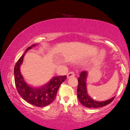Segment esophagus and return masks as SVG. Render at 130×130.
Listing matches in <instances>:
<instances>
[{
  "mask_svg": "<svg viewBox=\"0 0 130 130\" xmlns=\"http://www.w3.org/2000/svg\"><path fill=\"white\" fill-rule=\"evenodd\" d=\"M75 76V74H74V72H69L68 74H67V77L68 78H70V77H73V76Z\"/></svg>",
  "mask_w": 130,
  "mask_h": 130,
  "instance_id": "obj_1",
  "label": "esophagus"
}]
</instances>
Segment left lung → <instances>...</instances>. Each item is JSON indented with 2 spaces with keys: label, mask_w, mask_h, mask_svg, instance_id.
Masks as SVG:
<instances>
[{
  "label": "left lung",
  "mask_w": 130,
  "mask_h": 130,
  "mask_svg": "<svg viewBox=\"0 0 130 130\" xmlns=\"http://www.w3.org/2000/svg\"><path fill=\"white\" fill-rule=\"evenodd\" d=\"M88 72L84 70L80 74L79 77L78 78L77 86V98L83 106L88 108H99L105 106L106 105L111 103L115 96L111 98V99L104 101H97L92 99L89 95L87 90V79H88Z\"/></svg>",
  "instance_id": "left-lung-1"
}]
</instances>
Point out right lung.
<instances>
[{"mask_svg": "<svg viewBox=\"0 0 130 130\" xmlns=\"http://www.w3.org/2000/svg\"><path fill=\"white\" fill-rule=\"evenodd\" d=\"M36 45L37 44H34L28 47L16 63L14 68L15 83L18 92L25 101L33 105L44 107L51 104L56 98L58 88L66 79V76H54L48 82L40 86H33L26 83L21 73V66L23 63L25 54Z\"/></svg>", "mask_w": 130, "mask_h": 130, "instance_id": "add662e5", "label": "right lung"}]
</instances>
